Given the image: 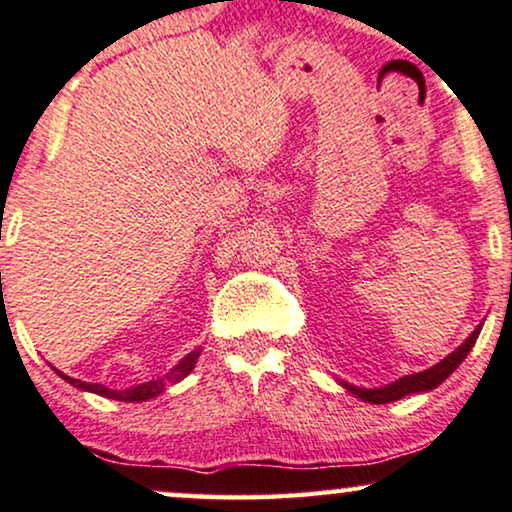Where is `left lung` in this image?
<instances>
[{
	"instance_id": "1",
	"label": "left lung",
	"mask_w": 512,
	"mask_h": 512,
	"mask_svg": "<svg viewBox=\"0 0 512 512\" xmlns=\"http://www.w3.org/2000/svg\"><path fill=\"white\" fill-rule=\"evenodd\" d=\"M482 326H484V321L468 335V338L461 342V347H456L454 352L449 354V357H444L442 361H439V364L430 366L428 371L404 375V378L394 380V383L385 385V387H375V390H368V387H357V385L347 383V380H340V385L345 387L349 394H354L357 399L368 401V404H390V401H397L401 397H406V394H418V392L435 390L437 385H442L444 380L449 378V375L463 364V359L468 357L470 349L475 347L477 338H480Z\"/></svg>"
}]
</instances>
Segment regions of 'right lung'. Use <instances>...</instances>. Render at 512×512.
Wrapping results in <instances>:
<instances>
[{"label": "right lung", "mask_w": 512, "mask_h": 512, "mask_svg": "<svg viewBox=\"0 0 512 512\" xmlns=\"http://www.w3.org/2000/svg\"><path fill=\"white\" fill-rule=\"evenodd\" d=\"M200 352H203V349H200V347L193 349V352L186 354V357L181 359L179 364L174 366L170 373L163 375V378L148 380V383H141V385H137V387H129V390H108L106 385L84 383V380L70 378V375L56 371V368H54V371H56L58 375H61V378L66 380V383H70V385L77 387V390H82V392H94V394H101V397L118 399V401H146V399L158 397V394H163V392L167 390V387L174 385V383H179V380H184L186 375H189V373L193 371V368H196V361H198V357H200Z\"/></svg>", "instance_id": "add662e5"}]
</instances>
